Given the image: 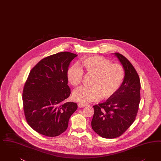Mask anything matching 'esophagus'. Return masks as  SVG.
<instances>
[{
    "label": "esophagus",
    "mask_w": 161,
    "mask_h": 161,
    "mask_svg": "<svg viewBox=\"0 0 161 161\" xmlns=\"http://www.w3.org/2000/svg\"><path fill=\"white\" fill-rule=\"evenodd\" d=\"M87 104H84V103H78V107L79 108H83V107L87 106Z\"/></svg>",
    "instance_id": "34e87169"
}]
</instances>
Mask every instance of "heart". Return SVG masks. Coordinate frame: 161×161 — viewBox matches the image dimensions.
<instances>
[{
    "mask_svg": "<svg viewBox=\"0 0 161 161\" xmlns=\"http://www.w3.org/2000/svg\"><path fill=\"white\" fill-rule=\"evenodd\" d=\"M83 71L92 78L90 87H80L72 93L74 101L89 103L99 101L101 97L108 98L119 89L124 78V70L120 64H111L107 58L100 56H92L81 59L80 66L74 64L69 67L66 77L73 86L81 83Z\"/></svg>",
    "mask_w": 161,
    "mask_h": 161,
    "instance_id": "heart-1",
    "label": "heart"
}]
</instances>
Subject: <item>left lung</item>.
<instances>
[{"instance_id": "left-lung-1", "label": "left lung", "mask_w": 161, "mask_h": 161, "mask_svg": "<svg viewBox=\"0 0 161 161\" xmlns=\"http://www.w3.org/2000/svg\"><path fill=\"white\" fill-rule=\"evenodd\" d=\"M114 56L122 65L125 76L119 89L104 103L94 105L92 128L105 138L120 136L135 121L140 102L141 84L136 71L121 54Z\"/></svg>"}]
</instances>
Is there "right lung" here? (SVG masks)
Returning <instances> with one entry per match:
<instances>
[{
  "instance_id": "add662e5",
  "label": "right lung",
  "mask_w": 161,
  "mask_h": 161,
  "mask_svg": "<svg viewBox=\"0 0 161 161\" xmlns=\"http://www.w3.org/2000/svg\"><path fill=\"white\" fill-rule=\"evenodd\" d=\"M77 55L64 52L42 59L29 73L23 93L27 122L39 134L53 137L66 130L75 103H64L69 97L67 71Z\"/></svg>"
}]
</instances>
